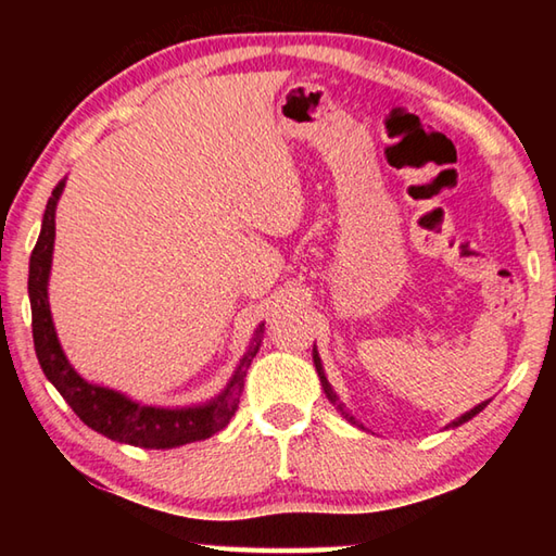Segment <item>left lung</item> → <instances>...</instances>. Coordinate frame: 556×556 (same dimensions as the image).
Returning a JSON list of instances; mask_svg holds the SVG:
<instances>
[{
  "label": "left lung",
  "instance_id": "left-lung-1",
  "mask_svg": "<svg viewBox=\"0 0 556 556\" xmlns=\"http://www.w3.org/2000/svg\"><path fill=\"white\" fill-rule=\"evenodd\" d=\"M314 365H316L318 380H321V388H324V392H326V397H328V400H331V402L336 404V409H338V412H341V414H343V417H345L348 421H351V425H353V427H357V429H365V427L361 425V421H357V419L353 417V414L345 409V404H343L341 400H338V394H336V390L331 388V382H328V378H326V372H324V363H321V357H318V351H316V345H314ZM485 404H488V402H481V404H476V407H473V409H470V412H466V414H460V417H458V419H454V421H451V425H448L446 429H454V427H460V425H466V421H468V419H473L478 412H483V409H485Z\"/></svg>",
  "mask_w": 556,
  "mask_h": 556
}]
</instances>
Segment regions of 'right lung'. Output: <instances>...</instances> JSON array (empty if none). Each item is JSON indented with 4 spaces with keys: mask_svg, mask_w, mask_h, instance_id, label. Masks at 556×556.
Wrapping results in <instances>:
<instances>
[{
    "mask_svg": "<svg viewBox=\"0 0 556 556\" xmlns=\"http://www.w3.org/2000/svg\"><path fill=\"white\" fill-rule=\"evenodd\" d=\"M65 178L55 184L49 203H46L41 232L29 260V301H31V328L36 357L46 378L61 392V397L71 404V409L86 421L98 434L119 444L139 448H176L193 441H203L220 431L232 419L238 409L240 394L244 388V375L262 345L265 324L257 326L248 351L240 357L228 384L213 400L188 407H154L127 397L117 390L102 388L88 382L65 357L59 333H55L51 304H49V277L53 262L55 240V205L61 201Z\"/></svg>",
    "mask_w": 556,
    "mask_h": 556,
    "instance_id": "1",
    "label": "right lung"
}]
</instances>
